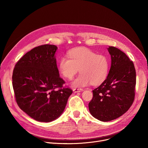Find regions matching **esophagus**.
<instances>
[{"mask_svg":"<svg viewBox=\"0 0 148 148\" xmlns=\"http://www.w3.org/2000/svg\"><path fill=\"white\" fill-rule=\"evenodd\" d=\"M83 90L82 88H74L73 89V91L74 92H80L82 91Z\"/></svg>","mask_w":148,"mask_h":148,"instance_id":"34e87169","label":"esophagus"}]
</instances>
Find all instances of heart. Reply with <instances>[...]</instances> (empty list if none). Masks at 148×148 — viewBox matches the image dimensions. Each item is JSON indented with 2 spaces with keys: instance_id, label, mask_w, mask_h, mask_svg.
<instances>
[{
  "instance_id": "b5f03b06",
  "label": "heart",
  "mask_w": 148,
  "mask_h": 148,
  "mask_svg": "<svg viewBox=\"0 0 148 148\" xmlns=\"http://www.w3.org/2000/svg\"><path fill=\"white\" fill-rule=\"evenodd\" d=\"M68 57H62L58 61V70L61 75L71 79L78 72L81 74L74 79V87H83L91 83L98 86L106 79L109 70L108 58L103 54H97L94 51L80 47L68 53Z\"/></svg>"
}]
</instances>
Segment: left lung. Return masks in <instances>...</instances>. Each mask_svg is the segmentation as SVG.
Here are the masks:
<instances>
[{
  "label": "left lung",
  "mask_w": 148,
  "mask_h": 148,
  "mask_svg": "<svg viewBox=\"0 0 148 148\" xmlns=\"http://www.w3.org/2000/svg\"><path fill=\"white\" fill-rule=\"evenodd\" d=\"M111 66L106 78L92 91L88 107L91 115L99 121L115 119L127 111L135 95L136 71L134 62L123 51L109 47Z\"/></svg>",
  "instance_id": "1"
}]
</instances>
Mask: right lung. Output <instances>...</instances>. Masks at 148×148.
Instances as JSON below:
<instances>
[{
	"mask_svg": "<svg viewBox=\"0 0 148 148\" xmlns=\"http://www.w3.org/2000/svg\"><path fill=\"white\" fill-rule=\"evenodd\" d=\"M57 47L45 45L34 47L17 62L12 85L19 108L34 119L50 122L64 111L73 92L64 87L54 57Z\"/></svg>",
	"mask_w": 148,
	"mask_h": 148,
	"instance_id": "1",
	"label": "right lung"
}]
</instances>
